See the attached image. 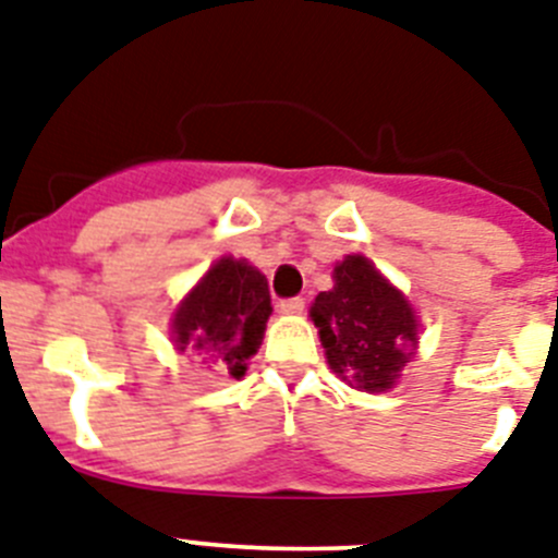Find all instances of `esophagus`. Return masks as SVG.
<instances>
[{
	"label": "esophagus",
	"mask_w": 558,
	"mask_h": 558,
	"mask_svg": "<svg viewBox=\"0 0 558 558\" xmlns=\"http://www.w3.org/2000/svg\"><path fill=\"white\" fill-rule=\"evenodd\" d=\"M279 311L288 313V316H299L304 311V299L302 296H290L279 302Z\"/></svg>",
	"instance_id": "esophagus-1"
}]
</instances>
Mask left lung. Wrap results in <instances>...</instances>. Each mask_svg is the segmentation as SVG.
Returning <instances> with one entry per match:
<instances>
[{
    "mask_svg": "<svg viewBox=\"0 0 558 558\" xmlns=\"http://www.w3.org/2000/svg\"><path fill=\"white\" fill-rule=\"evenodd\" d=\"M327 364L364 392H387L417 347V316L401 290L361 254L332 268V288L311 307Z\"/></svg>",
    "mask_w": 558,
    "mask_h": 558,
    "instance_id": "obj_1",
    "label": "left lung"
}]
</instances>
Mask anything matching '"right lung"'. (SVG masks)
<instances>
[{"label":"right lung","instance_id":"add662e5","mask_svg":"<svg viewBox=\"0 0 558 558\" xmlns=\"http://www.w3.org/2000/svg\"><path fill=\"white\" fill-rule=\"evenodd\" d=\"M270 311L268 279L245 259L222 256L180 302L171 338L178 352H197L203 364L242 378Z\"/></svg>","mask_w":558,"mask_h":558}]
</instances>
